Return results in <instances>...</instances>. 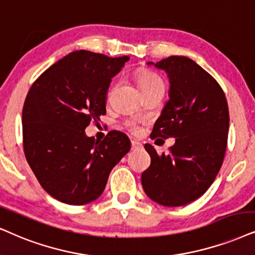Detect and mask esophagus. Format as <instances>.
<instances>
[{
	"label": "esophagus",
	"mask_w": 255,
	"mask_h": 255,
	"mask_svg": "<svg viewBox=\"0 0 255 255\" xmlns=\"http://www.w3.org/2000/svg\"><path fill=\"white\" fill-rule=\"evenodd\" d=\"M142 148V143L137 142V141H131V150H136Z\"/></svg>",
	"instance_id": "esophagus-1"
}]
</instances>
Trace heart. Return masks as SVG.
<instances>
[{
  "label": "heart",
  "instance_id": "1",
  "mask_svg": "<svg viewBox=\"0 0 255 255\" xmlns=\"http://www.w3.org/2000/svg\"><path fill=\"white\" fill-rule=\"evenodd\" d=\"M136 83L137 87L140 88L141 93L147 92V90L161 88L165 89V83L160 79L156 74L148 69H140L136 73ZM126 128L133 134H137L140 131V124L135 120L126 121Z\"/></svg>",
  "mask_w": 255,
  "mask_h": 255
}]
</instances>
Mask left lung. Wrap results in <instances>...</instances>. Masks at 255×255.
I'll return each instance as SVG.
<instances>
[{
  "label": "left lung",
  "mask_w": 255,
  "mask_h": 255,
  "mask_svg": "<svg viewBox=\"0 0 255 255\" xmlns=\"http://www.w3.org/2000/svg\"><path fill=\"white\" fill-rule=\"evenodd\" d=\"M155 67L168 74L170 90L150 137H175V143L168 154L144 144L150 166L141 183L153 201L178 207L199 199L217 178L227 148L230 112L221 86L193 60L169 56Z\"/></svg>",
  "instance_id": "1"
}]
</instances>
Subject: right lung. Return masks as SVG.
<instances>
[{
  "label": "right lung",
  "mask_w": 255,
  "mask_h": 255,
  "mask_svg": "<svg viewBox=\"0 0 255 255\" xmlns=\"http://www.w3.org/2000/svg\"><path fill=\"white\" fill-rule=\"evenodd\" d=\"M128 60L73 51L29 89L22 111L24 155L42 188L61 202L81 206L98 199L130 149L121 131H109L102 141L85 134L90 121L106 114L112 77Z\"/></svg>",
  "instance_id": "right-lung-1"
}]
</instances>
